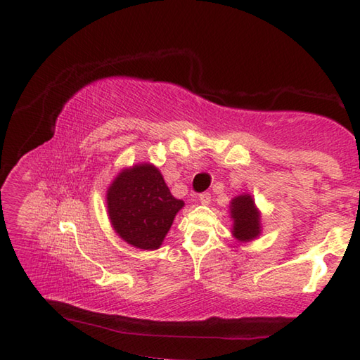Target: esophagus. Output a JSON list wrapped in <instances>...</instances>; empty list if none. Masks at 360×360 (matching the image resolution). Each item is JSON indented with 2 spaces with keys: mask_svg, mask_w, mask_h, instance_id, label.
<instances>
[{
  "mask_svg": "<svg viewBox=\"0 0 360 360\" xmlns=\"http://www.w3.org/2000/svg\"><path fill=\"white\" fill-rule=\"evenodd\" d=\"M210 200H212V196H210L209 192H204V193L200 195V201L202 204H210Z\"/></svg>",
  "mask_w": 360,
  "mask_h": 360,
  "instance_id": "esophagus-1",
  "label": "esophagus"
}]
</instances>
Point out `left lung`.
<instances>
[{"mask_svg": "<svg viewBox=\"0 0 360 360\" xmlns=\"http://www.w3.org/2000/svg\"><path fill=\"white\" fill-rule=\"evenodd\" d=\"M231 213L233 218V235L236 240L249 241L259 233V215L254 200L249 195H241L232 200Z\"/></svg>", "mask_w": 360, "mask_h": 360, "instance_id": "obj_1", "label": "left lung"}]
</instances>
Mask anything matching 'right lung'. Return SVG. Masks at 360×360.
Here are the masks:
<instances>
[{
    "label": "right lung",
    "instance_id": "1",
    "mask_svg": "<svg viewBox=\"0 0 360 360\" xmlns=\"http://www.w3.org/2000/svg\"><path fill=\"white\" fill-rule=\"evenodd\" d=\"M106 202L114 231L131 246L145 250L160 246L184 205L150 164L122 172L108 188Z\"/></svg>",
    "mask_w": 360,
    "mask_h": 360
}]
</instances>
